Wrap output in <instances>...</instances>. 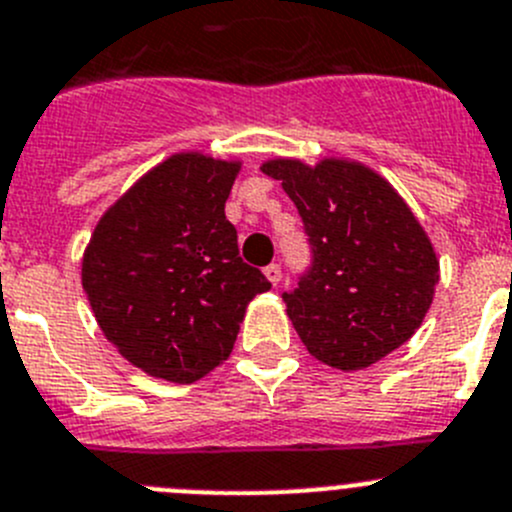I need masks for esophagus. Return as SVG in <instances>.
<instances>
[{"instance_id":"obj_1","label":"esophagus","mask_w":512,"mask_h":512,"mask_svg":"<svg viewBox=\"0 0 512 512\" xmlns=\"http://www.w3.org/2000/svg\"><path fill=\"white\" fill-rule=\"evenodd\" d=\"M265 278L270 280L272 285H278L280 278H283V267L278 265V262H272V265L265 267Z\"/></svg>"}]
</instances>
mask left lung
<instances>
[{
  "label": "left lung",
  "mask_w": 512,
  "mask_h": 512,
  "mask_svg": "<svg viewBox=\"0 0 512 512\" xmlns=\"http://www.w3.org/2000/svg\"><path fill=\"white\" fill-rule=\"evenodd\" d=\"M262 174L283 181L313 252L298 288L283 293L310 356L358 371L407 343L432 305L439 260L394 186L343 159H272Z\"/></svg>",
  "instance_id": "left-lung-1"
}]
</instances>
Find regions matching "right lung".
I'll return each mask as SVG.
<instances>
[{
	"label": "right lung",
	"mask_w": 512,
	"mask_h": 512,
	"mask_svg": "<svg viewBox=\"0 0 512 512\" xmlns=\"http://www.w3.org/2000/svg\"><path fill=\"white\" fill-rule=\"evenodd\" d=\"M237 174L240 161L174 154L95 224L83 290L103 336L148 376L191 384L217 369L250 300L270 290L224 217Z\"/></svg>",
	"instance_id": "add662e5"
}]
</instances>
